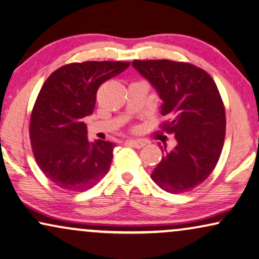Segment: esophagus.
Wrapping results in <instances>:
<instances>
[{
    "label": "esophagus",
    "mask_w": 259,
    "mask_h": 259,
    "mask_svg": "<svg viewBox=\"0 0 259 259\" xmlns=\"http://www.w3.org/2000/svg\"><path fill=\"white\" fill-rule=\"evenodd\" d=\"M128 144L131 145V147H134V148L140 149V148H143L147 143H145L144 141H140V140H129Z\"/></svg>",
    "instance_id": "1"
}]
</instances>
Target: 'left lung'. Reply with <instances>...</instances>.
Masks as SVG:
<instances>
[{
  "label": "left lung",
  "instance_id": "obj_1",
  "mask_svg": "<svg viewBox=\"0 0 259 259\" xmlns=\"http://www.w3.org/2000/svg\"><path fill=\"white\" fill-rule=\"evenodd\" d=\"M133 67L150 83L170 118L163 130L175 135L151 174L170 194L191 190L209 177L220 159L225 137V110L216 83L203 69L169 60L134 61Z\"/></svg>",
  "mask_w": 259,
  "mask_h": 259
}]
</instances>
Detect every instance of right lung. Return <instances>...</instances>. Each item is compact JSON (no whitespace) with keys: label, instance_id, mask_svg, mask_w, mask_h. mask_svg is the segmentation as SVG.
<instances>
[{"label":"right lung","instance_id":"1","mask_svg":"<svg viewBox=\"0 0 259 259\" xmlns=\"http://www.w3.org/2000/svg\"><path fill=\"white\" fill-rule=\"evenodd\" d=\"M129 62H83L57 69L41 88L32 109L30 141L46 177L62 189L83 191L107 175L115 144L88 140L83 119L93 114L102 83Z\"/></svg>","mask_w":259,"mask_h":259}]
</instances>
